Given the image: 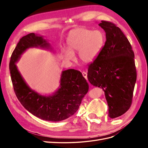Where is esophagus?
<instances>
[{"instance_id": "1", "label": "esophagus", "mask_w": 148, "mask_h": 148, "mask_svg": "<svg viewBox=\"0 0 148 148\" xmlns=\"http://www.w3.org/2000/svg\"><path fill=\"white\" fill-rule=\"evenodd\" d=\"M82 75L83 77L84 78H87V73L86 72H84V71H83L82 72Z\"/></svg>"}]
</instances>
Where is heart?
Returning a JSON list of instances; mask_svg holds the SVG:
<instances>
[{"instance_id": "heart-1", "label": "heart", "mask_w": 148, "mask_h": 148, "mask_svg": "<svg viewBox=\"0 0 148 148\" xmlns=\"http://www.w3.org/2000/svg\"><path fill=\"white\" fill-rule=\"evenodd\" d=\"M106 36L99 29L78 28L70 31L66 38L69 49H62L64 57L67 60L74 59V53L78 52L79 59L84 64L96 60L104 45Z\"/></svg>"}]
</instances>
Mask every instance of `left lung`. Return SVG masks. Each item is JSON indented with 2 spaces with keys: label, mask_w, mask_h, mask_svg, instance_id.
I'll return each instance as SVG.
<instances>
[{
  "label": "left lung",
  "mask_w": 148,
  "mask_h": 148,
  "mask_svg": "<svg viewBox=\"0 0 148 148\" xmlns=\"http://www.w3.org/2000/svg\"><path fill=\"white\" fill-rule=\"evenodd\" d=\"M99 26L106 32V41L88 66V79L104 91L109 117L115 119L126 112L132 104L136 81L135 54L128 39L115 25L102 21Z\"/></svg>",
  "instance_id": "1"
}]
</instances>
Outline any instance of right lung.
<instances>
[{"instance_id":"obj_1","label":"right lung","mask_w":148,"mask_h":148,"mask_svg":"<svg viewBox=\"0 0 148 148\" xmlns=\"http://www.w3.org/2000/svg\"><path fill=\"white\" fill-rule=\"evenodd\" d=\"M40 47L52 50L51 44L43 36L33 33L20 39L11 56L9 68L13 89L18 99L25 108L38 118L59 122L73 115L88 92L89 85L79 71H62L60 87L52 95L44 96L31 89L22 77L16 63L29 48Z\"/></svg>"}]
</instances>
